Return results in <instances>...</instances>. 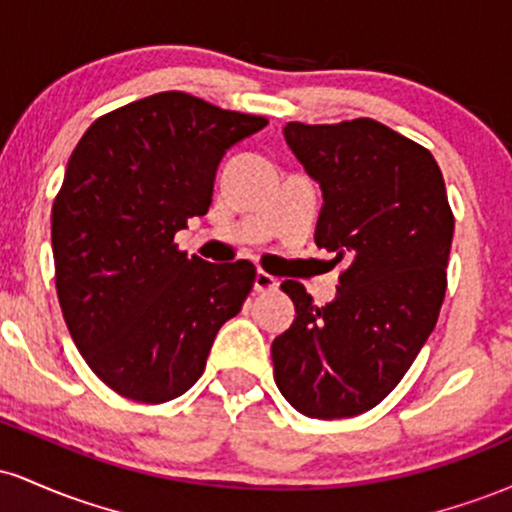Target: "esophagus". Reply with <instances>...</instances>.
<instances>
[{"mask_svg": "<svg viewBox=\"0 0 512 512\" xmlns=\"http://www.w3.org/2000/svg\"><path fill=\"white\" fill-rule=\"evenodd\" d=\"M279 289V279L272 274H267L264 269H260V272L255 274V291L260 293H267V291H276Z\"/></svg>", "mask_w": 512, "mask_h": 512, "instance_id": "1", "label": "esophagus"}]
</instances>
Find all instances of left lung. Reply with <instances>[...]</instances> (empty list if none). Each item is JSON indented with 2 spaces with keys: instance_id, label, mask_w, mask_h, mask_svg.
I'll return each mask as SVG.
<instances>
[{
  "instance_id": "obj_1",
  "label": "left lung",
  "mask_w": 512,
  "mask_h": 512,
  "mask_svg": "<svg viewBox=\"0 0 512 512\" xmlns=\"http://www.w3.org/2000/svg\"><path fill=\"white\" fill-rule=\"evenodd\" d=\"M284 137L320 182L317 248L346 267L322 308L281 284L296 320L272 344L274 380L310 419H346L395 390L436 327L455 216L431 151L383 122H289Z\"/></svg>"
}]
</instances>
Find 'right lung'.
<instances>
[{"label": "right lung", "instance_id": "add662e5", "mask_svg": "<svg viewBox=\"0 0 512 512\" xmlns=\"http://www.w3.org/2000/svg\"><path fill=\"white\" fill-rule=\"evenodd\" d=\"M267 120L163 91L98 117L52 204L60 308L88 368L144 404L180 397L243 308L255 264H211L175 233L211 207L223 154Z\"/></svg>", "mask_w": 512, "mask_h": 512}]
</instances>
